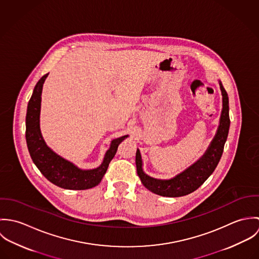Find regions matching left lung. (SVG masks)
<instances>
[{
    "mask_svg": "<svg viewBox=\"0 0 259 259\" xmlns=\"http://www.w3.org/2000/svg\"><path fill=\"white\" fill-rule=\"evenodd\" d=\"M222 94V111L221 115V122L218 133L204 155L187 168L183 174L179 175L172 180L160 181L155 180L147 176L142 168V156L140 149L137 150L136 154V164L138 175L148 190L162 196L168 197H179L184 196L192 191L196 190L202 185L209 176L214 171L222 157L224 144L226 142L230 119H229V106H228V96L226 91L220 81Z\"/></svg>",
    "mask_w": 259,
    "mask_h": 259,
    "instance_id": "left-lung-1",
    "label": "left lung"
}]
</instances>
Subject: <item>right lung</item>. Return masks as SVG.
<instances>
[{
	"label": "right lung",
	"instance_id": "obj_1",
	"mask_svg": "<svg viewBox=\"0 0 259 259\" xmlns=\"http://www.w3.org/2000/svg\"><path fill=\"white\" fill-rule=\"evenodd\" d=\"M48 74L40 77L34 89L28 104L26 116V141L31 157L42 176L52 184L65 189L82 190L99 185L104 178L108 166L113 158L118 145L127 136L120 137L111 142L101 166L96 169L81 170L70 161L56 154L47 147L39 131V110L42 84Z\"/></svg>",
	"mask_w": 259,
	"mask_h": 259
}]
</instances>
